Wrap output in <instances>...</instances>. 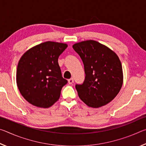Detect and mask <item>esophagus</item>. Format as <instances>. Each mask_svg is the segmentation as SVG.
<instances>
[{
    "mask_svg": "<svg viewBox=\"0 0 146 146\" xmlns=\"http://www.w3.org/2000/svg\"><path fill=\"white\" fill-rule=\"evenodd\" d=\"M73 82H74V80H73V78H70L68 80V83L70 84H73Z\"/></svg>",
    "mask_w": 146,
    "mask_h": 146,
    "instance_id": "obj_1",
    "label": "esophagus"
}]
</instances>
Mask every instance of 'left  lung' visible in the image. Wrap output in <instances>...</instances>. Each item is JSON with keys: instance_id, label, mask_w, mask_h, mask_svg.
I'll return each mask as SVG.
<instances>
[{"instance_id": "obj_1", "label": "left lung", "mask_w": 146, "mask_h": 146, "mask_svg": "<svg viewBox=\"0 0 146 146\" xmlns=\"http://www.w3.org/2000/svg\"><path fill=\"white\" fill-rule=\"evenodd\" d=\"M83 62L85 79L75 85L79 98L91 108H99L113 100L123 83L120 59L108 47L93 40L73 46Z\"/></svg>"}]
</instances>
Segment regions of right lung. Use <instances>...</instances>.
Returning a JSON list of instances; mask_svg holds the SVG:
<instances>
[{
  "label": "right lung",
  "mask_w": 146,
  "mask_h": 146,
  "mask_svg": "<svg viewBox=\"0 0 146 146\" xmlns=\"http://www.w3.org/2000/svg\"><path fill=\"white\" fill-rule=\"evenodd\" d=\"M67 47L66 44L48 41L29 49L20 59L17 87L31 104L48 108L58 100L68 80L62 76L58 58Z\"/></svg>",
  "instance_id": "add662e5"
}]
</instances>
